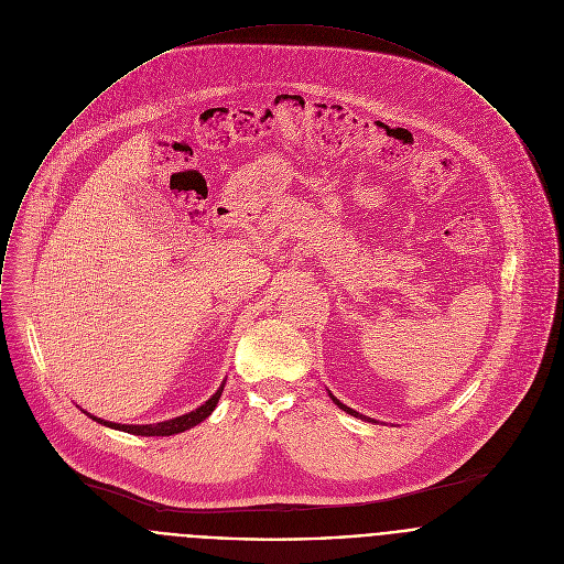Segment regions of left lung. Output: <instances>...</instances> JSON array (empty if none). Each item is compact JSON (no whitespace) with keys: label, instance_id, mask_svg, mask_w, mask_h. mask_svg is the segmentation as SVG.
I'll return each mask as SVG.
<instances>
[{"label":"left lung","instance_id":"8db88e82","mask_svg":"<svg viewBox=\"0 0 564 564\" xmlns=\"http://www.w3.org/2000/svg\"><path fill=\"white\" fill-rule=\"evenodd\" d=\"M330 393V391H328ZM330 398H333V402L339 406V409H344L346 413H350V415H355V417H361V420H368V422H376L375 417H368V415H364V413H359V411H355V409H350L348 404H344L339 398H335L333 393H330Z\"/></svg>","mask_w":564,"mask_h":564}]
</instances>
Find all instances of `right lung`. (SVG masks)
I'll return each mask as SVG.
<instances>
[{
    "instance_id": "obj_1",
    "label": "right lung",
    "mask_w": 564,
    "mask_h": 564,
    "mask_svg": "<svg viewBox=\"0 0 564 564\" xmlns=\"http://www.w3.org/2000/svg\"><path fill=\"white\" fill-rule=\"evenodd\" d=\"M223 387H225V380L220 382V387L196 409H192L184 415H177V417H171V420H164V422H153V424H120V422H109V420H102V417H96L91 413H87L85 409H80L85 415H89L91 420H96L98 424L102 426H109V429H116V431H124V433H131V435H144V437H166V435H175V433H184L192 426L200 424L207 415H212L214 406L218 404L220 400V393H223Z\"/></svg>"
}]
</instances>
